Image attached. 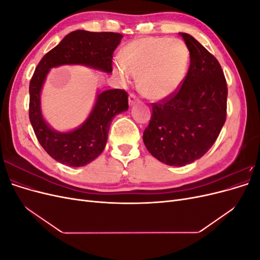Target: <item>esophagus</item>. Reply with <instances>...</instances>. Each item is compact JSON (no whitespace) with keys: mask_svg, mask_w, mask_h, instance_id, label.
<instances>
[{"mask_svg":"<svg viewBox=\"0 0 260 260\" xmlns=\"http://www.w3.org/2000/svg\"><path fill=\"white\" fill-rule=\"evenodd\" d=\"M137 101H139V99H138V96L136 95V94L135 93H130V95H129V104L133 105Z\"/></svg>","mask_w":260,"mask_h":260,"instance_id":"1","label":"esophagus"}]
</instances>
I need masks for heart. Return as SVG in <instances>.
<instances>
[{
  "label": "heart",
  "mask_w": 260,
  "mask_h": 260,
  "mask_svg": "<svg viewBox=\"0 0 260 260\" xmlns=\"http://www.w3.org/2000/svg\"><path fill=\"white\" fill-rule=\"evenodd\" d=\"M190 53L183 41L161 37L140 38L124 46L116 73L123 81L138 78V89L148 100L171 95L183 82Z\"/></svg>",
  "instance_id": "heart-1"
}]
</instances>
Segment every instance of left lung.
<instances>
[{
  "label": "left lung",
  "instance_id": "left-lung-1",
  "mask_svg": "<svg viewBox=\"0 0 260 260\" xmlns=\"http://www.w3.org/2000/svg\"><path fill=\"white\" fill-rule=\"evenodd\" d=\"M190 51V67L182 85L158 103L143 142L155 158L169 166H185L205 155L225 122L226 81L219 61L192 36L180 32Z\"/></svg>",
  "mask_w": 260,
  "mask_h": 260
}]
</instances>
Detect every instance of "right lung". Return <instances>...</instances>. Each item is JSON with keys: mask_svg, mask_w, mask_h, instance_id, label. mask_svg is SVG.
I'll use <instances>...</instances> for the list:
<instances>
[{"mask_svg": "<svg viewBox=\"0 0 260 260\" xmlns=\"http://www.w3.org/2000/svg\"><path fill=\"white\" fill-rule=\"evenodd\" d=\"M122 35L76 30L46 53L39 62L29 84V119L39 143L52 158L70 167L90 164L105 148L114 117L128 111V93L114 89L98 93L95 105L77 129L59 132L44 120L41 90L51 68L61 65H83L107 74L113 72V53Z\"/></svg>", "mask_w": 260, "mask_h": 260, "instance_id": "add662e5", "label": "right lung"}]
</instances>
